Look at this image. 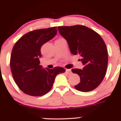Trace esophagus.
<instances>
[{
  "instance_id": "obj_1",
  "label": "esophagus",
  "mask_w": 121,
  "mask_h": 121,
  "mask_svg": "<svg viewBox=\"0 0 121 121\" xmlns=\"http://www.w3.org/2000/svg\"><path fill=\"white\" fill-rule=\"evenodd\" d=\"M66 72L68 74H71V70L70 69H66Z\"/></svg>"
}]
</instances>
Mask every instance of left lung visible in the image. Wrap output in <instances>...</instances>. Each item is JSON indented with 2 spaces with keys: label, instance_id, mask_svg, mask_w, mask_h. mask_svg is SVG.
<instances>
[{
  "label": "left lung",
  "instance_id": "obj_1",
  "mask_svg": "<svg viewBox=\"0 0 121 121\" xmlns=\"http://www.w3.org/2000/svg\"><path fill=\"white\" fill-rule=\"evenodd\" d=\"M60 34L67 40L71 53L79 54L83 69H72L80 77L74 86L77 90L88 92L96 88L106 75L108 54L106 46L100 35L84 26L58 27Z\"/></svg>",
  "mask_w": 121,
  "mask_h": 121
}]
</instances>
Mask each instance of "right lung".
I'll return each mask as SVG.
<instances>
[{
  "label": "right lung",
  "instance_id": "1",
  "mask_svg": "<svg viewBox=\"0 0 121 121\" xmlns=\"http://www.w3.org/2000/svg\"><path fill=\"white\" fill-rule=\"evenodd\" d=\"M57 33V27L33 30L25 34L14 45L10 66L19 88L31 96H42L52 88L55 76L64 73L63 67L43 69L40 65V48Z\"/></svg>",
  "mask_w": 121,
  "mask_h": 121
}]
</instances>
